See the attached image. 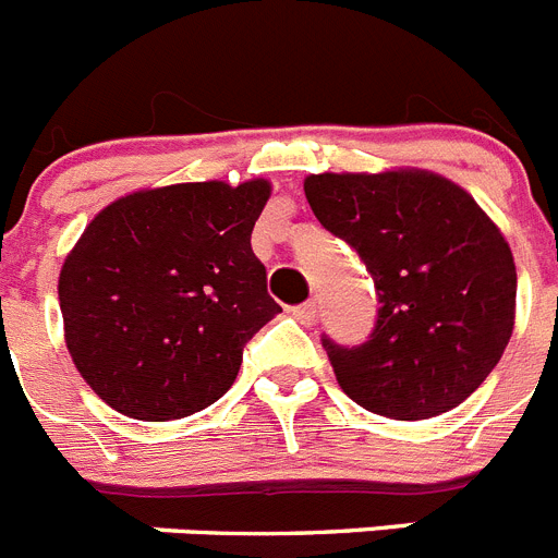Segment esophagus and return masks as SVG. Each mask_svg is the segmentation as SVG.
I'll return each mask as SVG.
<instances>
[{"label":"esophagus","mask_w":558,"mask_h":558,"mask_svg":"<svg viewBox=\"0 0 558 558\" xmlns=\"http://www.w3.org/2000/svg\"><path fill=\"white\" fill-rule=\"evenodd\" d=\"M290 313H293L295 322L304 324V327H310V324H315V315H318V304H315V302L299 304V307H293Z\"/></svg>","instance_id":"1"}]
</instances>
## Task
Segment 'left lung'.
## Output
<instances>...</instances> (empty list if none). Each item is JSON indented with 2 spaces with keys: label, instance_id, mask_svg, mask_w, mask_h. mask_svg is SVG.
<instances>
[{
  "label": "left lung",
  "instance_id": "8db88e82",
  "mask_svg": "<svg viewBox=\"0 0 558 558\" xmlns=\"http://www.w3.org/2000/svg\"><path fill=\"white\" fill-rule=\"evenodd\" d=\"M304 195L379 293L372 340L324 338L338 386L399 422L447 413L489 377L514 332L517 268L500 226L456 181L422 167L318 172Z\"/></svg>",
  "mask_w": 558,
  "mask_h": 558
}]
</instances>
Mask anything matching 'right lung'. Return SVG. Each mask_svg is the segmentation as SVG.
Masks as SVG:
<instances>
[{"mask_svg":"<svg viewBox=\"0 0 558 558\" xmlns=\"http://www.w3.org/2000/svg\"><path fill=\"white\" fill-rule=\"evenodd\" d=\"M270 190L268 179L150 186L83 229L58 302L72 363L106 405L170 422L229 391L251 335L282 313L251 251Z\"/></svg>","mask_w":558,"mask_h":558,"instance_id":"add662e5","label":"right lung"}]
</instances>
